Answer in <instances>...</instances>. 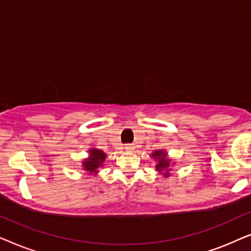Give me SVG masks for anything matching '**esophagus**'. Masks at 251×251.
I'll list each match as a JSON object with an SVG mask.
<instances>
[{
    "instance_id": "obj_1",
    "label": "esophagus",
    "mask_w": 251,
    "mask_h": 251,
    "mask_svg": "<svg viewBox=\"0 0 251 251\" xmlns=\"http://www.w3.org/2000/svg\"><path fill=\"white\" fill-rule=\"evenodd\" d=\"M126 152H133L135 151V146L131 145V144H128V145H126Z\"/></svg>"
}]
</instances>
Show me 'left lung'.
Segmentation results:
<instances>
[{
    "label": "left lung",
    "instance_id": "obj_1",
    "mask_svg": "<svg viewBox=\"0 0 251 251\" xmlns=\"http://www.w3.org/2000/svg\"><path fill=\"white\" fill-rule=\"evenodd\" d=\"M152 157H154L157 161V164L155 167L156 170L160 171V173L166 171V174L163 173V175L166 177L169 176V168L171 166V161L167 157V153L164 151H154V153H152Z\"/></svg>",
    "mask_w": 251,
    "mask_h": 251
}]
</instances>
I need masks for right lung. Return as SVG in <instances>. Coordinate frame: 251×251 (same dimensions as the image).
<instances>
[{"mask_svg": "<svg viewBox=\"0 0 251 251\" xmlns=\"http://www.w3.org/2000/svg\"><path fill=\"white\" fill-rule=\"evenodd\" d=\"M106 154L100 150L91 149L89 151V157L82 162V169L89 174H98L99 168L104 166Z\"/></svg>", "mask_w": 251, "mask_h": 251, "instance_id": "1", "label": "right lung"}]
</instances>
